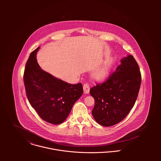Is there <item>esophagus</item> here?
Masks as SVG:
<instances>
[{
	"instance_id": "esophagus-1",
	"label": "esophagus",
	"mask_w": 161,
	"mask_h": 161,
	"mask_svg": "<svg viewBox=\"0 0 161 161\" xmlns=\"http://www.w3.org/2000/svg\"><path fill=\"white\" fill-rule=\"evenodd\" d=\"M83 89H84V92L85 93H88L90 91V86L89 85V84L86 83L83 85Z\"/></svg>"
}]
</instances>
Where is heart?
<instances>
[{
  "label": "heart",
  "mask_w": 161,
  "mask_h": 161,
  "mask_svg": "<svg viewBox=\"0 0 161 161\" xmlns=\"http://www.w3.org/2000/svg\"><path fill=\"white\" fill-rule=\"evenodd\" d=\"M110 64V61H107L102 68H100L95 72V76L99 79L104 77L108 72Z\"/></svg>",
  "instance_id": "heart-1"
}]
</instances>
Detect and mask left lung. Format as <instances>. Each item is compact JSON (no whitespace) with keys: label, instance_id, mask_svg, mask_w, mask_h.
<instances>
[{"label":"left lung","instance_id":"left-lung-1","mask_svg":"<svg viewBox=\"0 0 161 161\" xmlns=\"http://www.w3.org/2000/svg\"><path fill=\"white\" fill-rule=\"evenodd\" d=\"M107 79L90 90L95 100L92 115L104 126L119 123L130 113L138 97L141 83L138 64L132 55L125 57Z\"/></svg>","mask_w":161,"mask_h":161}]
</instances>
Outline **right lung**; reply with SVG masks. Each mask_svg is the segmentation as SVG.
I'll return each mask as SVG.
<instances>
[{"label": "right lung", "instance_id": "right-lung-1", "mask_svg": "<svg viewBox=\"0 0 161 161\" xmlns=\"http://www.w3.org/2000/svg\"><path fill=\"white\" fill-rule=\"evenodd\" d=\"M39 48L31 53L25 65L23 81L26 95L41 118L59 125L67 118L73 105L82 95V85L69 84L41 69L36 60Z\"/></svg>", "mask_w": 161, "mask_h": 161}]
</instances>
